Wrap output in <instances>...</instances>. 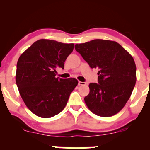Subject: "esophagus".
Instances as JSON below:
<instances>
[{"label":"esophagus","mask_w":150,"mask_h":150,"mask_svg":"<svg viewBox=\"0 0 150 150\" xmlns=\"http://www.w3.org/2000/svg\"><path fill=\"white\" fill-rule=\"evenodd\" d=\"M87 84L86 83H84V82H81V81H79V86H84V85H86Z\"/></svg>","instance_id":"1"}]
</instances>
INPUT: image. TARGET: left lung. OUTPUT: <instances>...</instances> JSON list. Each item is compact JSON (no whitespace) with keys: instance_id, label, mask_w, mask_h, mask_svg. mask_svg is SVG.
Here are the masks:
<instances>
[{"instance_id":"1","label":"left lung","mask_w":150,"mask_h":150,"mask_svg":"<svg viewBox=\"0 0 150 150\" xmlns=\"http://www.w3.org/2000/svg\"><path fill=\"white\" fill-rule=\"evenodd\" d=\"M75 49L91 68H98V84L90 83L84 98L93 113L107 117L124 108L137 81L136 65L128 51L117 42L93 40L76 44Z\"/></svg>"}]
</instances>
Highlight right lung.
<instances>
[{"label":"right lung","mask_w":150,"mask_h":150,"mask_svg":"<svg viewBox=\"0 0 150 150\" xmlns=\"http://www.w3.org/2000/svg\"><path fill=\"white\" fill-rule=\"evenodd\" d=\"M74 46V44L42 39L19 57L16 85L24 104L37 116L49 118L61 112L77 86L74 78L55 77V68L64 69L65 61Z\"/></svg>","instance_id":"right-lung-1"}]
</instances>
